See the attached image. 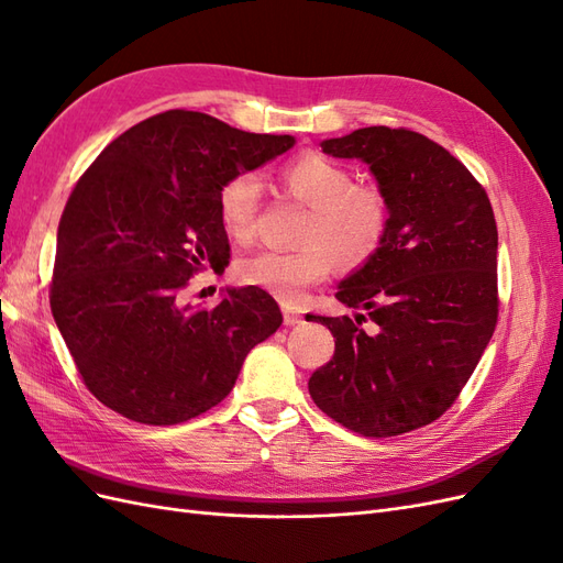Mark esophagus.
<instances>
[{
  "mask_svg": "<svg viewBox=\"0 0 563 563\" xmlns=\"http://www.w3.org/2000/svg\"><path fill=\"white\" fill-rule=\"evenodd\" d=\"M302 321V314L296 312L294 308H288V305H284V323L286 327H296V323Z\"/></svg>",
  "mask_w": 563,
  "mask_h": 563,
  "instance_id": "34e87169",
  "label": "esophagus"
}]
</instances>
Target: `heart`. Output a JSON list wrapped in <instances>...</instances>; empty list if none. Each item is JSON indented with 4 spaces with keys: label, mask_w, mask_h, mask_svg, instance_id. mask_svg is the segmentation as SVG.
Returning a JSON list of instances; mask_svg holds the SVG:
<instances>
[{
    "label": "heart",
    "mask_w": 563,
    "mask_h": 563,
    "mask_svg": "<svg viewBox=\"0 0 563 563\" xmlns=\"http://www.w3.org/2000/svg\"><path fill=\"white\" fill-rule=\"evenodd\" d=\"M284 190L310 207L296 251L261 249L236 263V277L294 305L310 286L327 282L333 265L360 267L380 251L389 230V199L376 185L354 183L347 166L302 155L282 172ZM263 180L253 172L230 176L218 190V220L236 242H249L258 225Z\"/></svg>",
    "instance_id": "obj_1"
}]
</instances>
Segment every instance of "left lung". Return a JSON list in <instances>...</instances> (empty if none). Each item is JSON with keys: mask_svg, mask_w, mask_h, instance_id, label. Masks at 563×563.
Segmentation results:
<instances>
[{"mask_svg": "<svg viewBox=\"0 0 563 563\" xmlns=\"http://www.w3.org/2000/svg\"><path fill=\"white\" fill-rule=\"evenodd\" d=\"M321 147L366 162L391 218L380 251L335 294L366 314L310 317L335 338L310 397L356 434L397 437L449 411L496 331V216L467 166L411 129H356Z\"/></svg>", "mask_w": 563, "mask_h": 563, "instance_id": "left-lung-1", "label": "left lung"}]
</instances>
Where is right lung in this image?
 Listing matches in <instances>:
<instances>
[{
	"label": "right lung",
	"instance_id": "1",
	"mask_svg": "<svg viewBox=\"0 0 563 563\" xmlns=\"http://www.w3.org/2000/svg\"><path fill=\"white\" fill-rule=\"evenodd\" d=\"M168 110L114 139L81 174L58 223L51 312L91 395L143 424H178L223 401L246 354L282 327L258 286L187 305L203 269L230 263L218 190L294 147Z\"/></svg>",
	"mask_w": 563,
	"mask_h": 563
}]
</instances>
